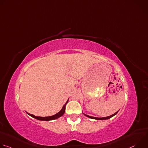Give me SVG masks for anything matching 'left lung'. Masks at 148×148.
Masks as SVG:
<instances>
[{
  "instance_id": "1",
  "label": "left lung",
  "mask_w": 148,
  "mask_h": 148,
  "mask_svg": "<svg viewBox=\"0 0 148 148\" xmlns=\"http://www.w3.org/2000/svg\"><path fill=\"white\" fill-rule=\"evenodd\" d=\"M118 111H117L116 112H115V114H114L113 115H111V116H107V117H103V118H96V117H94V116H89V115H86V114H84V113H83V114H84V115H86V116H87V117H88V118H92V119H98V120H103V119H108L111 118V117H112V116H114L115 115H116V114L118 113Z\"/></svg>"
}]
</instances>
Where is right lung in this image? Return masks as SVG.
<instances>
[{
    "label": "right lung",
    "mask_w": 148,
    "mask_h": 148,
    "mask_svg": "<svg viewBox=\"0 0 148 148\" xmlns=\"http://www.w3.org/2000/svg\"><path fill=\"white\" fill-rule=\"evenodd\" d=\"M68 101L69 99L67 100V101L66 102V103L64 104V106H63L62 108L61 109V110L58 112L57 114H55L54 115H53V116H46V117H41V116H34L33 115H32V114H28L27 112V114H28L30 116H31L32 117L36 119H38V120H40V121H51V120H53V119H57L59 117L63 115V114H64L65 112V110H66V104L68 102Z\"/></svg>",
    "instance_id": "obj_1"
}]
</instances>
